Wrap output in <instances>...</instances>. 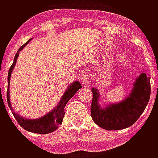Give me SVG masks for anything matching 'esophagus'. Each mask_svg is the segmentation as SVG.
Returning a JSON list of instances; mask_svg holds the SVG:
<instances>
[{"instance_id": "34e87169", "label": "esophagus", "mask_w": 158, "mask_h": 158, "mask_svg": "<svg viewBox=\"0 0 158 158\" xmlns=\"http://www.w3.org/2000/svg\"><path fill=\"white\" fill-rule=\"evenodd\" d=\"M81 82L85 87H89L91 85V77L89 74H83L81 75Z\"/></svg>"}]
</instances>
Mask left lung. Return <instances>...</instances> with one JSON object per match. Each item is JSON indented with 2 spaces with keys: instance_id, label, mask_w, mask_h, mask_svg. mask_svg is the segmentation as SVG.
<instances>
[{
  "instance_id": "8db88e82",
  "label": "left lung",
  "mask_w": 158,
  "mask_h": 158,
  "mask_svg": "<svg viewBox=\"0 0 158 158\" xmlns=\"http://www.w3.org/2000/svg\"><path fill=\"white\" fill-rule=\"evenodd\" d=\"M150 77L141 73L136 78L131 93L118 103L99 105L100 94L97 88H91L92 120L99 127L108 131L125 129L136 122L145 110L150 98Z\"/></svg>"
}]
</instances>
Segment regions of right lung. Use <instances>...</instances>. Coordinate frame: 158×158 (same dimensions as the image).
<instances>
[{"label":"right lung","mask_w":158,"mask_h":158,"mask_svg":"<svg viewBox=\"0 0 158 158\" xmlns=\"http://www.w3.org/2000/svg\"><path fill=\"white\" fill-rule=\"evenodd\" d=\"M32 39H30L27 41L24 45H22L19 49V51L17 52V54L15 55L14 61L11 67L9 70V74H8V91H7V100H8V105L10 106V108L12 110V114L14 115V117L16 118V120L21 125V127H23L25 130L28 131L30 132H35V133H40V134H47L52 132L55 130H57L59 128V126L62 123L63 121V117L65 114L64 108L68 102V100L71 99L76 91L79 89L82 88V85L80 82L75 81L74 83H72L64 92L63 96L61 97V99L58 103V105L55 106L52 110H51L48 114H44V116L36 118V119H28L26 117L21 116L17 112L14 111V109L12 108L11 103H10V76H11L12 71L14 69V67L16 66L17 63V59L19 58V52H21L24 47H26L28 44V43L31 41Z\"/></svg>","instance_id":"add662e5"}]
</instances>
